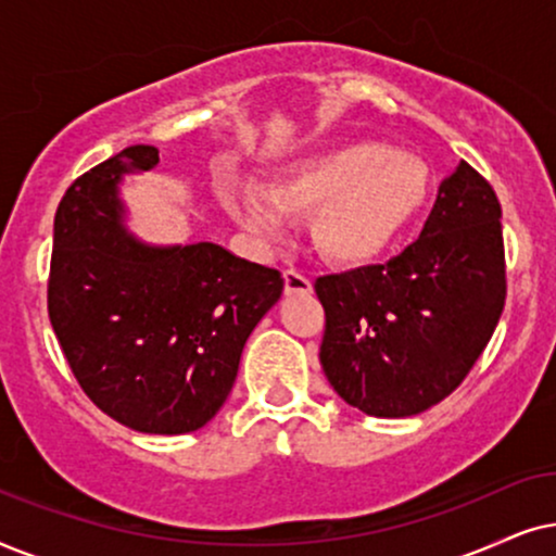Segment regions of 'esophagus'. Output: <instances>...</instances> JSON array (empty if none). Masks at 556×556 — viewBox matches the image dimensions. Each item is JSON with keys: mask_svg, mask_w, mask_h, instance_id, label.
I'll use <instances>...</instances> for the list:
<instances>
[{"mask_svg": "<svg viewBox=\"0 0 556 556\" xmlns=\"http://www.w3.org/2000/svg\"><path fill=\"white\" fill-rule=\"evenodd\" d=\"M285 292L287 294H309L313 292V282L300 269L285 271Z\"/></svg>", "mask_w": 556, "mask_h": 556, "instance_id": "1", "label": "esophagus"}]
</instances>
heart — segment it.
Returning a JSON list of instances; mask_svg holds the SVG:
<instances>
[{
  "label": "heart",
  "mask_w": 556,
  "mask_h": 556,
  "mask_svg": "<svg viewBox=\"0 0 556 556\" xmlns=\"http://www.w3.org/2000/svg\"><path fill=\"white\" fill-rule=\"evenodd\" d=\"M429 167L381 142H343L307 154L269 185L228 192V208L249 231L271 236L285 213L309 211V236L336 264L371 262L425 208Z\"/></svg>",
  "instance_id": "heart-1"
}]
</instances>
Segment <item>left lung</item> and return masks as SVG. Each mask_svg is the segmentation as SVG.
<instances>
[{"label": "left lung", "mask_w": 556, "mask_h": 556, "mask_svg": "<svg viewBox=\"0 0 556 556\" xmlns=\"http://www.w3.org/2000/svg\"><path fill=\"white\" fill-rule=\"evenodd\" d=\"M320 364L368 417H412L460 387L506 305L495 190L468 162L440 185L419 239L383 264L315 279Z\"/></svg>", "instance_id": "obj_1"}]
</instances>
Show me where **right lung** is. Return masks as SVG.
Instances as JSON below:
<instances>
[{
	"mask_svg": "<svg viewBox=\"0 0 556 556\" xmlns=\"http://www.w3.org/2000/svg\"><path fill=\"white\" fill-rule=\"evenodd\" d=\"M157 162V147L131 144L71 182L55 211L48 315L103 414L137 432L182 434L224 406L285 279L208 241L150 249L129 239L116 182Z\"/></svg>",
	"mask_w": 556,
	"mask_h": 556,
	"instance_id": "right-lung-1",
	"label": "right lung"
}]
</instances>
